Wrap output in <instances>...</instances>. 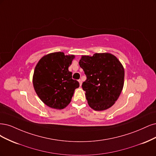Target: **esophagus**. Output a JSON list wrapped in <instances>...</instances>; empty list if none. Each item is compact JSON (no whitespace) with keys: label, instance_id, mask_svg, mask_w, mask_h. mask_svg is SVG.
Masks as SVG:
<instances>
[{"label":"esophagus","instance_id":"34e87169","mask_svg":"<svg viewBox=\"0 0 156 156\" xmlns=\"http://www.w3.org/2000/svg\"><path fill=\"white\" fill-rule=\"evenodd\" d=\"M78 82H79V83H80V86H82V80H78Z\"/></svg>","mask_w":156,"mask_h":156}]
</instances>
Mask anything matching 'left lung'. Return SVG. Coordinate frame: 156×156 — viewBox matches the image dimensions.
Instances as JSON below:
<instances>
[{"mask_svg":"<svg viewBox=\"0 0 156 156\" xmlns=\"http://www.w3.org/2000/svg\"><path fill=\"white\" fill-rule=\"evenodd\" d=\"M79 65L87 79L82 83L90 107L103 111L117 101L124 86V69L116 56L110 53L82 56Z\"/></svg>","mask_w":156,"mask_h":156,"instance_id":"obj_1","label":"left lung"}]
</instances>
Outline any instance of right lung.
I'll use <instances>...</instances> for the list:
<instances>
[{"label": "right lung", "mask_w": 156, "mask_h": 156, "mask_svg": "<svg viewBox=\"0 0 156 156\" xmlns=\"http://www.w3.org/2000/svg\"><path fill=\"white\" fill-rule=\"evenodd\" d=\"M74 55L53 52L40 59L35 67L33 85L41 101L48 107L62 109L71 102L79 82L72 78L69 67Z\"/></svg>", "instance_id": "add662e5"}]
</instances>
